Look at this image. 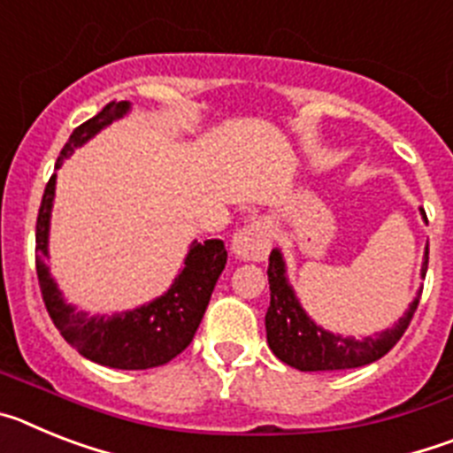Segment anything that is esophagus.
Segmentation results:
<instances>
[{"label": "esophagus", "instance_id": "esophagus-1", "mask_svg": "<svg viewBox=\"0 0 453 453\" xmlns=\"http://www.w3.org/2000/svg\"><path fill=\"white\" fill-rule=\"evenodd\" d=\"M272 247V229L265 219H256L231 240V251L240 261H265Z\"/></svg>", "mask_w": 453, "mask_h": 453}]
</instances>
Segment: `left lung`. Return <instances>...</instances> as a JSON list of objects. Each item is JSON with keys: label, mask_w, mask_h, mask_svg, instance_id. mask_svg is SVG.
<instances>
[{"label": "left lung", "mask_w": 453, "mask_h": 453, "mask_svg": "<svg viewBox=\"0 0 453 453\" xmlns=\"http://www.w3.org/2000/svg\"><path fill=\"white\" fill-rule=\"evenodd\" d=\"M419 213L426 219L424 208H419ZM426 265H429V245L424 250L422 272H419L422 279L426 274ZM267 281H270V308L265 313L267 345L279 361L302 372L351 370V367H363L379 361L397 345L403 331L408 329L419 303V292H418V297L408 303L406 313L392 324L390 329L379 331L367 338H354V335L331 334L308 318L288 281L281 250H272Z\"/></svg>", "instance_id": "8db88e82"}]
</instances>
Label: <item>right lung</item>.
I'll return each mask as SVG.
<instances>
[{
	"mask_svg": "<svg viewBox=\"0 0 453 453\" xmlns=\"http://www.w3.org/2000/svg\"><path fill=\"white\" fill-rule=\"evenodd\" d=\"M131 111L129 102H111L97 115L72 131L63 147L56 170L65 158L83 147L108 124ZM56 195V172L42 195L35 222V270L40 292L51 322L88 361L115 370H150L170 363L192 342L199 329L213 288L226 265V250L222 240H192L190 250L172 286L150 303L113 315H88L65 302L63 292L50 274V222Z\"/></svg>",
	"mask_w": 453,
	"mask_h": 453,
	"instance_id": "add662e5",
	"label": "right lung"
}]
</instances>
